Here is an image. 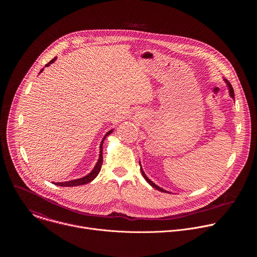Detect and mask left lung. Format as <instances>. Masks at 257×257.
<instances>
[{
    "label": "left lung",
    "instance_id": "8db88e82",
    "mask_svg": "<svg viewBox=\"0 0 257 257\" xmlns=\"http://www.w3.org/2000/svg\"><path fill=\"white\" fill-rule=\"evenodd\" d=\"M223 80H224V82L226 83V86H227V89H228V92H229V96H230L232 99H234V92H233V89H232V87H231L230 83H229L226 79H223ZM140 165H141V171H142V174H143V176L145 177V179L147 180V183L149 184V185H151L153 188H155V189H156V190H158V191H161V192H164V193H169L168 191H166V190H164V189L160 188L159 186H157V185H155V184L153 183L150 179H148V177L146 175V173L144 172V170H143V168H142V164H141V162H140Z\"/></svg>",
    "mask_w": 257,
    "mask_h": 257
}]
</instances>
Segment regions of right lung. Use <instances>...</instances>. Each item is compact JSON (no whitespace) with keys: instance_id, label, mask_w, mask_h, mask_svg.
<instances>
[{"instance_id":"1","label":"right lung","mask_w":257,"mask_h":257,"mask_svg":"<svg viewBox=\"0 0 257 257\" xmlns=\"http://www.w3.org/2000/svg\"><path fill=\"white\" fill-rule=\"evenodd\" d=\"M56 58H57V57H54L52 60H50V62H48V63L45 65V67H47V66H49L50 64H52V63L56 60ZM42 71H43V69H41L39 73H41ZM112 132H113V130H110V131H109V132L104 136V138H103V140H102V142H101V145H100L99 159H98V161H97V163H96L94 169H93L89 174H87L86 176H84V177H82V178H79V179H74V180L66 181V182H55L54 184H55V185H58V186H60V187H75V186H80V185H84V184L89 183V182L93 181V180L98 176V174H99V172H100V170H101V167H102V163H103V144H104V141L106 140V138H107L108 136H110Z\"/></svg>"}]
</instances>
